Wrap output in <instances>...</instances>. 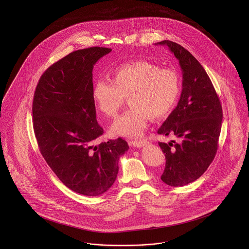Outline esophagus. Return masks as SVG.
<instances>
[{
  "mask_svg": "<svg viewBox=\"0 0 249 249\" xmlns=\"http://www.w3.org/2000/svg\"><path fill=\"white\" fill-rule=\"evenodd\" d=\"M130 143L136 147H142L147 143V141L146 140H139V141H132V142H130Z\"/></svg>",
  "mask_w": 249,
  "mask_h": 249,
  "instance_id": "obj_1",
  "label": "esophagus"
}]
</instances>
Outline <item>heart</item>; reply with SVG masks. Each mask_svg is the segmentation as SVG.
I'll use <instances>...</instances> for the list:
<instances>
[{
    "mask_svg": "<svg viewBox=\"0 0 249 249\" xmlns=\"http://www.w3.org/2000/svg\"><path fill=\"white\" fill-rule=\"evenodd\" d=\"M112 82L98 79L92 95L96 107L107 117H114L125 98L130 109L119 116L111 126L113 135L138 138L147 123L168 115L178 102L181 83L178 72L147 60H137L118 67Z\"/></svg>",
    "mask_w": 249,
    "mask_h": 249,
    "instance_id": "b5f03b06",
    "label": "heart"
}]
</instances>
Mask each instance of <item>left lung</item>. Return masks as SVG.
Returning a JSON list of instances; mask_svg holds the SVG:
<instances>
[{
  "mask_svg": "<svg viewBox=\"0 0 249 249\" xmlns=\"http://www.w3.org/2000/svg\"><path fill=\"white\" fill-rule=\"evenodd\" d=\"M158 44L168 46L182 70L178 106L157 131L178 138V142L158 144L166 156L162 181L180 187L200 178L212 163L221 129L222 108L211 79L195 56L173 41Z\"/></svg>",
  "mask_w": 249,
  "mask_h": 249,
  "instance_id": "left-lung-1",
  "label": "left lung"
}]
</instances>
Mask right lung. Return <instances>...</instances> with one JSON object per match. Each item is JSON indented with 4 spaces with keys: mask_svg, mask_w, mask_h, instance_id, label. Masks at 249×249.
I'll use <instances>...</instances> for the list:
<instances>
[{
    "mask_svg": "<svg viewBox=\"0 0 249 249\" xmlns=\"http://www.w3.org/2000/svg\"><path fill=\"white\" fill-rule=\"evenodd\" d=\"M112 50L91 47L74 51L50 66L36 86L33 117L40 152L71 191L101 196L115 182L120 157L128 149L121 137L101 142L93 99V68Z\"/></svg>",
    "mask_w": 249,
    "mask_h": 249,
    "instance_id": "add662e5",
    "label": "right lung"
}]
</instances>
